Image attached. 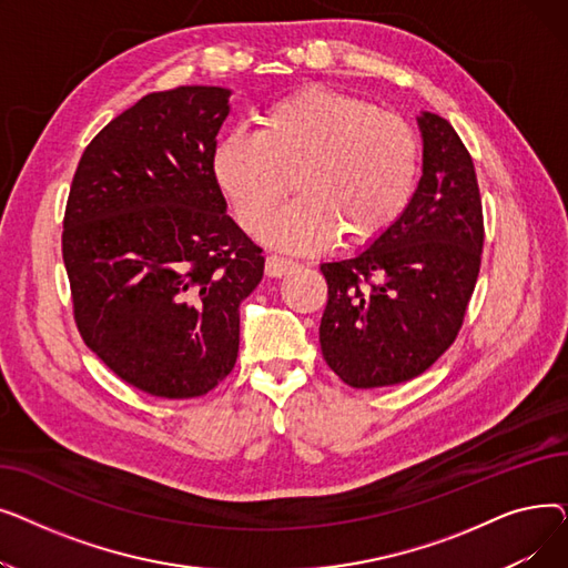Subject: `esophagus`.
Instances as JSON below:
<instances>
[{"label": "esophagus", "mask_w": 568, "mask_h": 568, "mask_svg": "<svg viewBox=\"0 0 568 568\" xmlns=\"http://www.w3.org/2000/svg\"><path fill=\"white\" fill-rule=\"evenodd\" d=\"M294 266V262L292 260H287V257H281V255H268L266 257V262H264V272H266V276H272V278H281V276H285L290 268Z\"/></svg>", "instance_id": "esophagus-1"}]
</instances>
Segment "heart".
I'll list each match as a JSON object with an SVG mask.
<instances>
[{
    "mask_svg": "<svg viewBox=\"0 0 568 568\" xmlns=\"http://www.w3.org/2000/svg\"><path fill=\"white\" fill-rule=\"evenodd\" d=\"M422 168L407 119L324 87L290 94L257 114V133L234 131L214 149V174L244 230L268 221L264 242L294 253L371 246L409 206Z\"/></svg>",
    "mask_w": 568,
    "mask_h": 568,
    "instance_id": "b5f03b06",
    "label": "heart"
}]
</instances>
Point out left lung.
<instances>
[{
  "label": "left lung",
  "instance_id": "obj_1",
  "mask_svg": "<svg viewBox=\"0 0 568 568\" xmlns=\"http://www.w3.org/2000/svg\"><path fill=\"white\" fill-rule=\"evenodd\" d=\"M424 174L400 221L349 260L324 262V362L354 389L407 382L456 341L484 251V212L467 146L422 112Z\"/></svg>",
  "mask_w": 568,
  "mask_h": 568
}]
</instances>
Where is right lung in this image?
<instances>
[{"mask_svg":"<svg viewBox=\"0 0 568 568\" xmlns=\"http://www.w3.org/2000/svg\"><path fill=\"white\" fill-rule=\"evenodd\" d=\"M230 94L186 84L142 97L73 174L62 255L78 332L149 396L197 398L230 375L239 304L264 274L214 174Z\"/></svg>","mask_w":568,"mask_h":568,"instance_id":"obj_1","label":"right lung"}]
</instances>
